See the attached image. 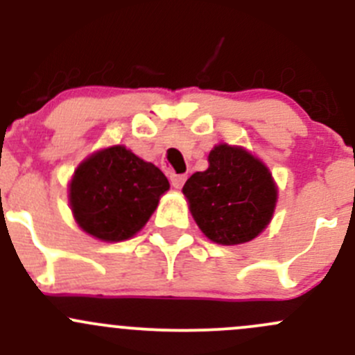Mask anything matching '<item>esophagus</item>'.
<instances>
[{
  "label": "esophagus",
  "mask_w": 355,
  "mask_h": 355,
  "mask_svg": "<svg viewBox=\"0 0 355 355\" xmlns=\"http://www.w3.org/2000/svg\"><path fill=\"white\" fill-rule=\"evenodd\" d=\"M170 180H171V185H173L175 189H182L184 187L185 180H187V175L173 173V175H170Z\"/></svg>",
  "instance_id": "obj_1"
}]
</instances>
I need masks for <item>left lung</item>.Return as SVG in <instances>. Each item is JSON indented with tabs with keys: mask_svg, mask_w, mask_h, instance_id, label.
Wrapping results in <instances>:
<instances>
[{
	"mask_svg": "<svg viewBox=\"0 0 355 355\" xmlns=\"http://www.w3.org/2000/svg\"><path fill=\"white\" fill-rule=\"evenodd\" d=\"M207 161L209 168L182 189L196 223L216 244L252 241L270 225L277 206L270 170L245 149L228 144L214 146Z\"/></svg>",
	"mask_w": 355,
	"mask_h": 355,
	"instance_id": "left-lung-1",
	"label": "left lung"
}]
</instances>
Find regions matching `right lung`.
<instances>
[{"label": "right lung", "mask_w": 355, "mask_h": 355, "mask_svg": "<svg viewBox=\"0 0 355 355\" xmlns=\"http://www.w3.org/2000/svg\"><path fill=\"white\" fill-rule=\"evenodd\" d=\"M168 178L125 146H113L82 161L70 182V207L84 232L105 242L134 237L151 218Z\"/></svg>", "instance_id": "1"}]
</instances>
